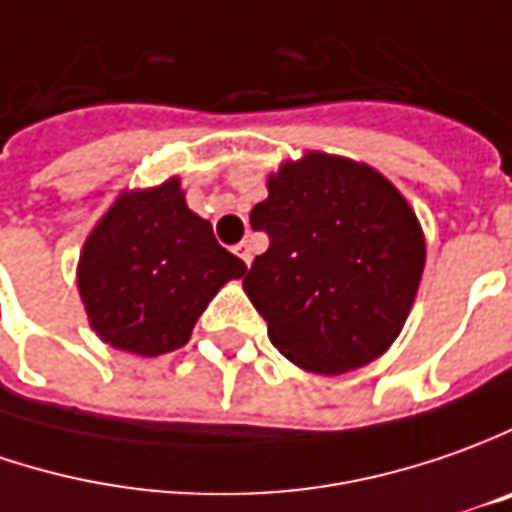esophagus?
Instances as JSON below:
<instances>
[{
	"label": "esophagus",
	"instance_id": "obj_1",
	"mask_svg": "<svg viewBox=\"0 0 512 512\" xmlns=\"http://www.w3.org/2000/svg\"><path fill=\"white\" fill-rule=\"evenodd\" d=\"M238 255H240V260L246 263V266H252V257H255V246H252L249 240H243V243H238Z\"/></svg>",
	"mask_w": 512,
	"mask_h": 512
}]
</instances>
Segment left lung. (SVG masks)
<instances>
[{"label":"left lung","instance_id":"1","mask_svg":"<svg viewBox=\"0 0 512 512\" xmlns=\"http://www.w3.org/2000/svg\"><path fill=\"white\" fill-rule=\"evenodd\" d=\"M249 221L269 249L243 277L272 345L314 374H345L385 354L425 269L414 209L377 169L306 152L269 175Z\"/></svg>","mask_w":512,"mask_h":512}]
</instances>
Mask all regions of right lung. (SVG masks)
I'll return each instance as SVG.
<instances>
[{
    "instance_id": "obj_1",
    "label": "right lung",
    "mask_w": 512,
    "mask_h": 512,
    "mask_svg": "<svg viewBox=\"0 0 512 512\" xmlns=\"http://www.w3.org/2000/svg\"><path fill=\"white\" fill-rule=\"evenodd\" d=\"M246 263L186 206L178 178L121 192L84 240L79 294L104 343L138 357L186 345L209 300Z\"/></svg>"
}]
</instances>
